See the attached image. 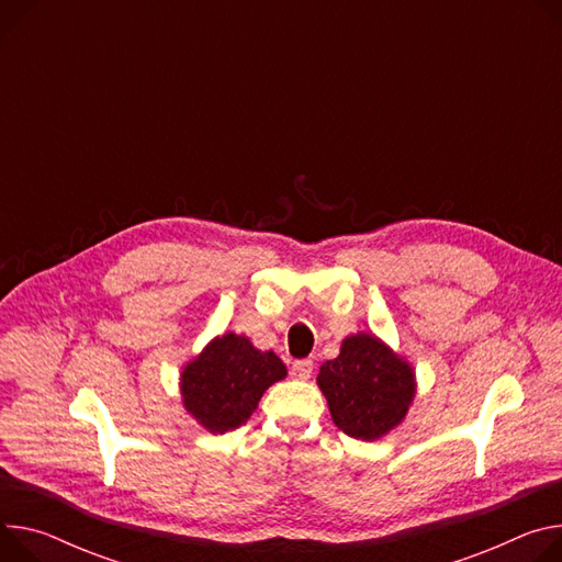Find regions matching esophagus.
Here are the masks:
<instances>
[{
	"mask_svg": "<svg viewBox=\"0 0 562 562\" xmlns=\"http://www.w3.org/2000/svg\"><path fill=\"white\" fill-rule=\"evenodd\" d=\"M312 372H314V361H310V359L295 361V363L291 366V376H295V379H300V381H307V379L312 376Z\"/></svg>",
	"mask_w": 562,
	"mask_h": 562,
	"instance_id": "34e87169",
	"label": "esophagus"
}]
</instances>
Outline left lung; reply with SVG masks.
Segmentation results:
<instances>
[{
    "label": "left lung",
    "mask_w": 562,
    "mask_h": 562,
    "mask_svg": "<svg viewBox=\"0 0 562 562\" xmlns=\"http://www.w3.org/2000/svg\"><path fill=\"white\" fill-rule=\"evenodd\" d=\"M334 424L349 437L376 441L403 424L417 394L413 363L374 334L342 338L336 359L316 376Z\"/></svg>",
    "instance_id": "1"
}]
</instances>
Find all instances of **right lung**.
I'll list each match as a JSON object with an SVG mask.
<instances>
[{"instance_id":"obj_1","label":"right lung","mask_w":562,"mask_h":562,"mask_svg":"<svg viewBox=\"0 0 562 562\" xmlns=\"http://www.w3.org/2000/svg\"><path fill=\"white\" fill-rule=\"evenodd\" d=\"M286 376L273 351L255 347L244 334L226 331L181 368L183 411L213 435L244 426L262 394Z\"/></svg>"}]
</instances>
